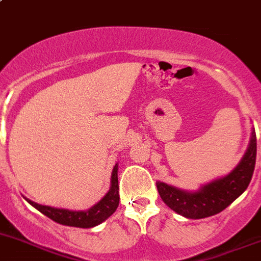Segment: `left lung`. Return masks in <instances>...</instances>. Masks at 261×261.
I'll return each mask as SVG.
<instances>
[{
	"label": "left lung",
	"mask_w": 261,
	"mask_h": 261,
	"mask_svg": "<svg viewBox=\"0 0 261 261\" xmlns=\"http://www.w3.org/2000/svg\"><path fill=\"white\" fill-rule=\"evenodd\" d=\"M256 161V134L251 129L248 149L235 168L220 178L212 179L196 191H187L165 182H157L158 193L163 202L174 212L187 219L214 216L231 205L248 189Z\"/></svg>",
	"instance_id": "8db88e82"
}]
</instances>
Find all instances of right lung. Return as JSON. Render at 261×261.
<instances>
[{
  "label": "right lung",
  "instance_id": "1",
  "mask_svg": "<svg viewBox=\"0 0 261 261\" xmlns=\"http://www.w3.org/2000/svg\"><path fill=\"white\" fill-rule=\"evenodd\" d=\"M25 200L39 210L45 216H47L53 221L58 224L65 225V226L82 227V229H89V227L98 226L99 224L106 221L111 217L117 210L119 205V185H118V163H115L112 171L111 177V189L106 193L103 198L95 205L91 206L88 210L72 211L68 208H58L51 206L40 205L25 197Z\"/></svg>",
  "mask_w": 261,
  "mask_h": 261
}]
</instances>
